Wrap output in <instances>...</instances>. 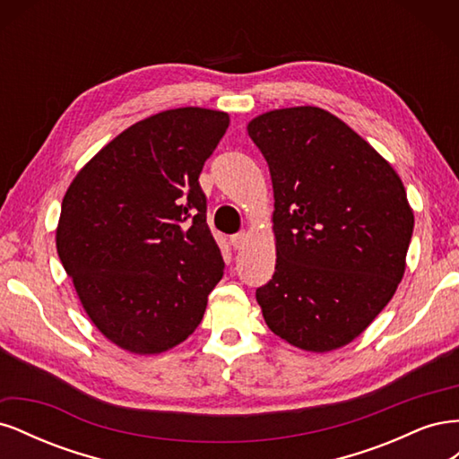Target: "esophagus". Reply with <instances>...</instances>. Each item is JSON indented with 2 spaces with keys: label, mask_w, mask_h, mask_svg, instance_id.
I'll return each instance as SVG.
<instances>
[{
  "label": "esophagus",
  "mask_w": 459,
  "mask_h": 459,
  "mask_svg": "<svg viewBox=\"0 0 459 459\" xmlns=\"http://www.w3.org/2000/svg\"><path fill=\"white\" fill-rule=\"evenodd\" d=\"M247 231H239V233H235V235H231L230 238V243H231V247L235 248V251H238V248H241L245 243H247Z\"/></svg>",
  "instance_id": "1"
}]
</instances>
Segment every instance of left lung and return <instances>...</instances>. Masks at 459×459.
<instances>
[{"label":"left lung","mask_w":459,"mask_h":459,"mask_svg":"<svg viewBox=\"0 0 459 459\" xmlns=\"http://www.w3.org/2000/svg\"><path fill=\"white\" fill-rule=\"evenodd\" d=\"M273 186L275 272L256 289L268 327L289 344H349L393 299L413 212L402 179L335 115L290 107L248 122Z\"/></svg>","instance_id":"left-lung-1"}]
</instances>
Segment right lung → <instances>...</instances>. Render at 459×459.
<instances>
[{
	"label": "right lung",
	"mask_w": 459,
	"mask_h": 459,
	"mask_svg": "<svg viewBox=\"0 0 459 459\" xmlns=\"http://www.w3.org/2000/svg\"><path fill=\"white\" fill-rule=\"evenodd\" d=\"M228 126L221 110H162L117 135L65 193L63 268L95 327L124 351L186 341L224 275L199 174Z\"/></svg>",
	"instance_id": "1"
}]
</instances>
